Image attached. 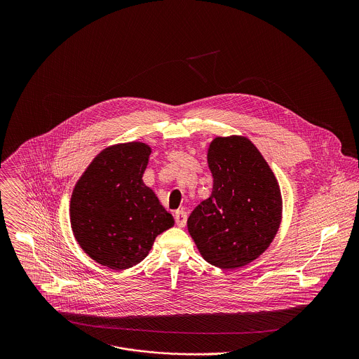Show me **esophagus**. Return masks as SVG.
<instances>
[{"label":"esophagus","mask_w":359,"mask_h":359,"mask_svg":"<svg viewBox=\"0 0 359 359\" xmlns=\"http://www.w3.org/2000/svg\"><path fill=\"white\" fill-rule=\"evenodd\" d=\"M187 219H188V215L185 211H177L175 212V222L180 228H184L187 225Z\"/></svg>","instance_id":"obj_1"}]
</instances>
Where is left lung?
<instances>
[{
  "mask_svg": "<svg viewBox=\"0 0 359 359\" xmlns=\"http://www.w3.org/2000/svg\"><path fill=\"white\" fill-rule=\"evenodd\" d=\"M212 192L188 218V231L207 262L224 269L248 265L273 241L282 218L278 181L245 137H217L208 148Z\"/></svg>",
  "mask_w": 359,
  "mask_h": 359,
  "instance_id": "obj_1",
  "label": "left lung"
}]
</instances>
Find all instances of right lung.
Returning a JSON list of instances; mask_svg holds the SVG:
<instances>
[{
    "mask_svg": "<svg viewBox=\"0 0 359 359\" xmlns=\"http://www.w3.org/2000/svg\"><path fill=\"white\" fill-rule=\"evenodd\" d=\"M151 148L142 142L110 147L77 181L70 224L81 249L97 262L121 271L149 255L154 239L174 225L142 175Z\"/></svg>",
    "mask_w": 359,
    "mask_h": 359,
    "instance_id": "right-lung-1",
    "label": "right lung"
}]
</instances>
